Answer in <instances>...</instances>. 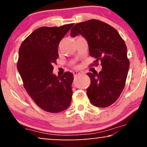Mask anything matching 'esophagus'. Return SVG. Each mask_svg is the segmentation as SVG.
Listing matches in <instances>:
<instances>
[{"label": "esophagus", "instance_id": "esophagus-1", "mask_svg": "<svg viewBox=\"0 0 147 147\" xmlns=\"http://www.w3.org/2000/svg\"><path fill=\"white\" fill-rule=\"evenodd\" d=\"M80 74H82V73H80V72H79V71H74V76H75V77L80 75Z\"/></svg>", "mask_w": 147, "mask_h": 147}]
</instances>
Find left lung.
Returning a JSON list of instances; mask_svg holds the SVG:
<instances>
[{"mask_svg": "<svg viewBox=\"0 0 147 147\" xmlns=\"http://www.w3.org/2000/svg\"><path fill=\"white\" fill-rule=\"evenodd\" d=\"M71 37L81 35L89 45L90 55L100 61L99 73H88L91 84L87 95L92 105L108 107L119 98L125 86L130 63L127 48L118 32L108 24L91 19L77 23L71 29Z\"/></svg>", "mask_w": 147, "mask_h": 147, "instance_id": "obj_1", "label": "left lung"}]
</instances>
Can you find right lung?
Returning a JSON list of instances; mask_svg holds the SVG:
<instances>
[{
	"label": "right lung",
	"mask_w": 147,
	"mask_h": 147,
	"mask_svg": "<svg viewBox=\"0 0 147 147\" xmlns=\"http://www.w3.org/2000/svg\"><path fill=\"white\" fill-rule=\"evenodd\" d=\"M73 25L38 28L19 48L17 69L24 88L37 106L51 113L65 110L71 104L73 74L67 71L57 77L53 64L59 56L60 41Z\"/></svg>",
	"instance_id": "add662e5"
}]
</instances>
